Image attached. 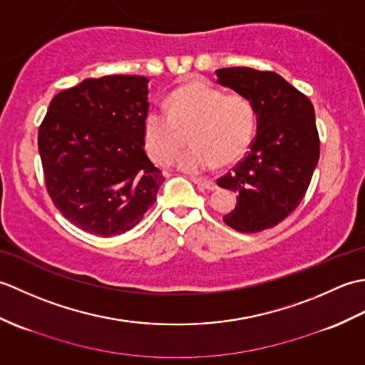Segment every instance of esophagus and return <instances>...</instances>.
<instances>
[{"mask_svg": "<svg viewBox=\"0 0 365 365\" xmlns=\"http://www.w3.org/2000/svg\"><path fill=\"white\" fill-rule=\"evenodd\" d=\"M192 182H195L199 188L202 190H216L218 187H216V183L213 180H205V178H192Z\"/></svg>", "mask_w": 365, "mask_h": 365, "instance_id": "esophagus-1", "label": "esophagus"}]
</instances>
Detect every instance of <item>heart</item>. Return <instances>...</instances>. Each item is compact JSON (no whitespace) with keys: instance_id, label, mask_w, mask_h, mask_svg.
<instances>
[{"instance_id":"obj_1","label":"heart","mask_w":365,"mask_h":365,"mask_svg":"<svg viewBox=\"0 0 365 365\" xmlns=\"http://www.w3.org/2000/svg\"><path fill=\"white\" fill-rule=\"evenodd\" d=\"M169 111L150 106L144 115V144L150 157L169 165L183 145L182 130L191 131L190 150L178 158L187 173H204L216 163L230 165L250 149L257 113L243 96H226L202 81L190 83L170 94Z\"/></svg>"}]
</instances>
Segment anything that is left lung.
<instances>
[{
  "mask_svg": "<svg viewBox=\"0 0 365 365\" xmlns=\"http://www.w3.org/2000/svg\"><path fill=\"white\" fill-rule=\"evenodd\" d=\"M218 84L247 97L257 113V135L238 165L216 180L237 192L222 220L243 234L277 226L304 197L320 157L314 106L274 72L229 67L215 72Z\"/></svg>",
  "mask_w": 365,
  "mask_h": 365,
  "instance_id": "obj_1",
  "label": "left lung"
}]
</instances>
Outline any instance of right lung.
I'll return each instance as SVG.
<instances>
[{
  "label": "right lung",
  "mask_w": 365,
  "mask_h": 365,
  "mask_svg": "<svg viewBox=\"0 0 365 365\" xmlns=\"http://www.w3.org/2000/svg\"><path fill=\"white\" fill-rule=\"evenodd\" d=\"M149 80L88 78L59 92L38 128L46 191L73 226L98 237L125 234L165 182L144 150Z\"/></svg>",
  "instance_id": "add662e5"
}]
</instances>
